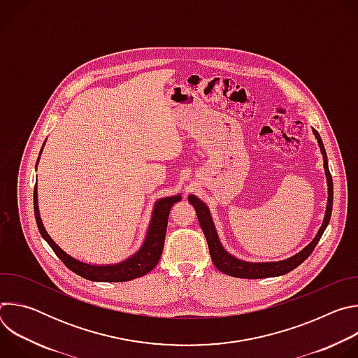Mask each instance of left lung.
<instances>
[{
	"mask_svg": "<svg viewBox=\"0 0 358 358\" xmlns=\"http://www.w3.org/2000/svg\"><path fill=\"white\" fill-rule=\"evenodd\" d=\"M313 133L317 138V143L320 145V151L323 155V164H324V171H326V178H327V187H329V198H327V207H326L324 220H323V224H322L317 235L303 250L296 253L294 257H292L289 259H285V261H279V262H258V264L241 261V259L232 257V255L228 253L224 249V246L221 245V241L218 238V234H217L215 225L213 222V217L210 214L208 207L201 199H198L195 195L188 196V201L192 203V207L195 208L196 218H198V222L201 225V229H202L203 235H206V239H207V243H208V248H210L211 259H213V262H214V265L218 271H221L225 275H229V276H234V278H242V279L273 278V276H280V275H285V273L293 271L294 268H297L300 264H303L306 259L309 258V255L313 252V249L319 243L326 227L329 225V221L331 218V208H333V178H331V174L329 171L327 155H326L323 141L320 138V134L315 129H313Z\"/></svg>",
	"mask_w": 358,
	"mask_h": 358,
	"instance_id": "8db88e82",
	"label": "left lung"
}]
</instances>
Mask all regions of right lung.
Returning <instances> with one entry per match:
<instances>
[{
    "label": "right lung",
    "instance_id": "right-lung-1",
    "mask_svg": "<svg viewBox=\"0 0 358 358\" xmlns=\"http://www.w3.org/2000/svg\"><path fill=\"white\" fill-rule=\"evenodd\" d=\"M41 152H42V150L39 151V156H41ZM38 162H39V157L36 160V164H38ZM178 201H181V195L162 198L156 202L155 210H152V215H151V222L147 229V236H145L141 248L134 255H131L130 258H127L126 261H123L120 264L97 266V265L85 264V262H80V261L72 258L71 255H68L65 250H62L54 242V239L48 235L46 229L43 228L42 220L39 217L36 184L34 188V213H35L36 225H38V229H39L42 238L49 243V246L52 248V250L57 253V257L72 272H75L76 275H79L87 280H93V282H127V280H133L136 278L144 276L151 269H155L160 261L162 252L164 248V239H166L170 210Z\"/></svg>",
    "mask_w": 358,
    "mask_h": 358
}]
</instances>
